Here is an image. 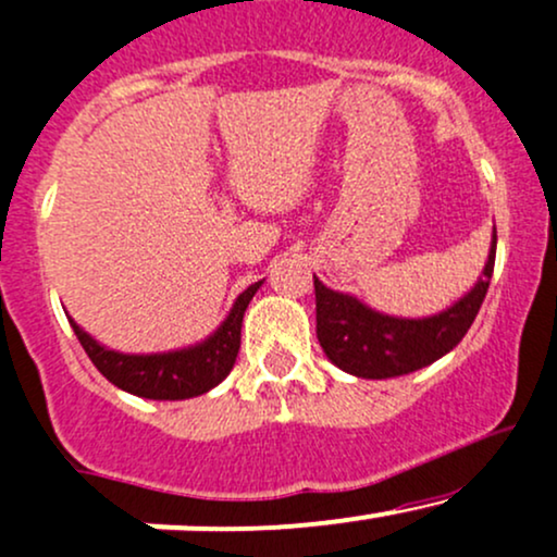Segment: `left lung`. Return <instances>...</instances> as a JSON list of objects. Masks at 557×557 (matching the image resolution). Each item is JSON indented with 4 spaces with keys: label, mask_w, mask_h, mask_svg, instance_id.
<instances>
[{
    "label": "left lung",
    "mask_w": 557,
    "mask_h": 557,
    "mask_svg": "<svg viewBox=\"0 0 557 557\" xmlns=\"http://www.w3.org/2000/svg\"><path fill=\"white\" fill-rule=\"evenodd\" d=\"M494 253H497V230L492 235L484 277H479L470 293L449 309L423 320L381 314L354 296L330 290L314 277L317 338L322 351L348 375L370 377V381L428 368L460 344L473 325L492 280Z\"/></svg>",
    "instance_id": "1"
}]
</instances>
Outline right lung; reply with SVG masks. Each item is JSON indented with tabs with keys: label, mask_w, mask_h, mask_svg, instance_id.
Returning a JSON list of instances; mask_svg holds the SVG:
<instances>
[{
	"label": "right lung",
	"mask_w": 557,
	"mask_h": 557,
	"mask_svg": "<svg viewBox=\"0 0 557 557\" xmlns=\"http://www.w3.org/2000/svg\"><path fill=\"white\" fill-rule=\"evenodd\" d=\"M261 288V283H253L237 296L232 304L227 320L203 344L166 354H121L113 348L97 344L89 333H84L76 322L71 320L73 333L78 344L84 346L87 357L97 370L108 377L113 386L129 391L134 396L145 399H189L200 396L206 391L224 381L235 364L237 351H240V327L243 314H246L250 298Z\"/></svg>",
	"instance_id": "right-lung-1"
}]
</instances>
